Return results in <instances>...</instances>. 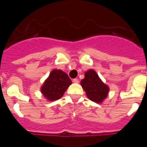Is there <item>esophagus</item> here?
I'll return each instance as SVG.
<instances>
[{
    "label": "esophagus",
    "mask_w": 147,
    "mask_h": 147,
    "mask_svg": "<svg viewBox=\"0 0 147 147\" xmlns=\"http://www.w3.org/2000/svg\"><path fill=\"white\" fill-rule=\"evenodd\" d=\"M73 82H74V83H79V80H78L77 79H74V80H73Z\"/></svg>",
    "instance_id": "1"
}]
</instances>
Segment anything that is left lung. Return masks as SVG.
Instances as JSON below:
<instances>
[{"mask_svg":"<svg viewBox=\"0 0 147 147\" xmlns=\"http://www.w3.org/2000/svg\"><path fill=\"white\" fill-rule=\"evenodd\" d=\"M80 85L85 90L88 98L92 102L101 104L108 96L110 88L102 82L93 69L85 71V78L81 80Z\"/></svg>","mask_w":147,"mask_h":147,"instance_id":"left-lung-1","label":"left lung"}]
</instances>
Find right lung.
Returning <instances> with one entry per match:
<instances>
[{
	"mask_svg": "<svg viewBox=\"0 0 147 147\" xmlns=\"http://www.w3.org/2000/svg\"><path fill=\"white\" fill-rule=\"evenodd\" d=\"M71 83L66 73L59 69H54L44 81L40 91L48 101L53 102L62 97Z\"/></svg>",
	"mask_w": 147,
	"mask_h": 147,
	"instance_id": "obj_1",
	"label": "right lung"
}]
</instances>
